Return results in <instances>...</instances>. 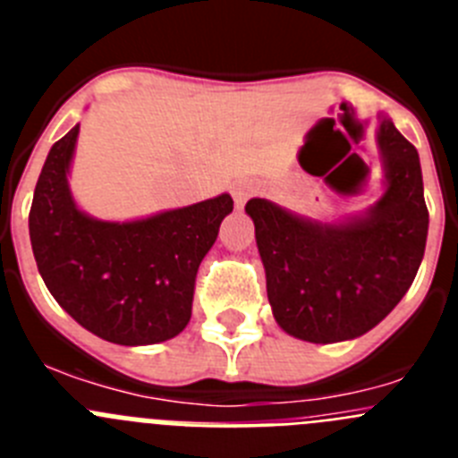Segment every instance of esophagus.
<instances>
[{
	"instance_id": "obj_1",
	"label": "esophagus",
	"mask_w": 458,
	"mask_h": 458,
	"mask_svg": "<svg viewBox=\"0 0 458 458\" xmlns=\"http://www.w3.org/2000/svg\"><path fill=\"white\" fill-rule=\"evenodd\" d=\"M254 192H257V185L250 183V181H241V183H236L232 188V194H233V201H236V206L245 204V201H248Z\"/></svg>"
}]
</instances>
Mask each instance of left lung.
Here are the masks:
<instances>
[{
    "label": "left lung",
    "instance_id": "1",
    "mask_svg": "<svg viewBox=\"0 0 458 458\" xmlns=\"http://www.w3.org/2000/svg\"><path fill=\"white\" fill-rule=\"evenodd\" d=\"M387 190L365 217L318 225L266 199L245 210L266 268L275 321L305 342L365 335L402 301L418 275L428 232L418 148L380 119Z\"/></svg>",
    "mask_w": 458,
    "mask_h": 458
}]
</instances>
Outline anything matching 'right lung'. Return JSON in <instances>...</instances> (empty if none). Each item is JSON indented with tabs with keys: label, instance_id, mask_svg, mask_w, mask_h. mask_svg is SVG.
<instances>
[{
	"label": "right lung",
	"instance_id": "1",
	"mask_svg": "<svg viewBox=\"0 0 458 458\" xmlns=\"http://www.w3.org/2000/svg\"><path fill=\"white\" fill-rule=\"evenodd\" d=\"M80 125L56 141L30 210L38 273L55 301L89 333L121 346L167 342L192 317L194 279L233 208L229 194L137 222L84 216L66 174Z\"/></svg>",
	"mask_w": 458,
	"mask_h": 458
}]
</instances>
